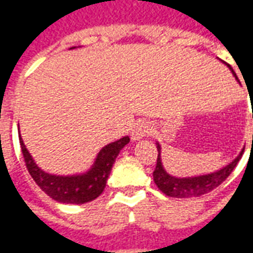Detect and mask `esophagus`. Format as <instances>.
I'll return each instance as SVG.
<instances>
[{"mask_svg":"<svg viewBox=\"0 0 253 253\" xmlns=\"http://www.w3.org/2000/svg\"><path fill=\"white\" fill-rule=\"evenodd\" d=\"M153 132V127L149 125L148 122H138L131 130V139L132 141H139L146 135H150Z\"/></svg>","mask_w":253,"mask_h":253,"instance_id":"obj_1","label":"esophagus"}]
</instances>
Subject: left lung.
<instances>
[{
    "label": "left lung",
    "mask_w": 253,
    "mask_h": 253,
    "mask_svg": "<svg viewBox=\"0 0 253 253\" xmlns=\"http://www.w3.org/2000/svg\"><path fill=\"white\" fill-rule=\"evenodd\" d=\"M232 70V67L229 66ZM234 74L236 80L239 81V78L236 76V73L232 70ZM157 150H159V156H157V164H156V169L153 172V179L156 186L159 187V190L164 192L165 195L172 196V198H195V196L205 195L207 192H210L214 188H217L222 181L226 180L236 165L241 159V156L244 153V149L240 152V154L236 159L225 165L221 169L207 173V175H199V176H190V177H176V176L169 175L165 170L163 161H161V146L157 142Z\"/></svg>",
    "instance_id": "obj_1"
}]
</instances>
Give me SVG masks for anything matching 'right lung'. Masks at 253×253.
I'll use <instances>...</instances> for the list:
<instances>
[{"instance_id": "obj_1", "label": "right lung", "mask_w": 253, "mask_h": 253, "mask_svg": "<svg viewBox=\"0 0 253 253\" xmlns=\"http://www.w3.org/2000/svg\"><path fill=\"white\" fill-rule=\"evenodd\" d=\"M72 48H76V47H72ZM19 139L27 169L36 184L54 201L59 203H72V205L88 203L101 195L118 154L130 142V138L123 137L115 142L108 143L97 153L94 163L86 172L62 176L47 173L46 170L39 168L24 145L20 132Z\"/></svg>"}]
</instances>
